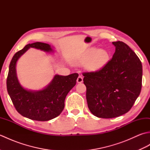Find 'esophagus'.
I'll use <instances>...</instances> for the list:
<instances>
[{"label":"esophagus","mask_w":150,"mask_h":150,"mask_svg":"<svg viewBox=\"0 0 150 150\" xmlns=\"http://www.w3.org/2000/svg\"><path fill=\"white\" fill-rule=\"evenodd\" d=\"M77 83H82V82H83V78H82L81 76H79L77 79Z\"/></svg>","instance_id":"34e87169"}]
</instances>
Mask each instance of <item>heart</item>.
Wrapping results in <instances>:
<instances>
[{
    "label": "heart",
    "instance_id": "heart-1",
    "mask_svg": "<svg viewBox=\"0 0 150 150\" xmlns=\"http://www.w3.org/2000/svg\"><path fill=\"white\" fill-rule=\"evenodd\" d=\"M109 53L106 50H98L96 47H91L88 51L86 55L79 60V63H88V69L95 71L97 70L106 64L109 60Z\"/></svg>",
    "mask_w": 150,
    "mask_h": 150
}]
</instances>
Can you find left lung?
Wrapping results in <instances>:
<instances>
[{"label": "left lung", "mask_w": 150, "mask_h": 150, "mask_svg": "<svg viewBox=\"0 0 150 150\" xmlns=\"http://www.w3.org/2000/svg\"><path fill=\"white\" fill-rule=\"evenodd\" d=\"M115 52L100 69L84 72L89 110L104 119L117 117L130 110L142 88V63L122 41L112 42Z\"/></svg>", "instance_id": "1"}]
</instances>
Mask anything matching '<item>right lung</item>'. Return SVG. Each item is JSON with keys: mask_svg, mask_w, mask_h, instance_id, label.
<instances>
[{"mask_svg": "<svg viewBox=\"0 0 150 150\" xmlns=\"http://www.w3.org/2000/svg\"><path fill=\"white\" fill-rule=\"evenodd\" d=\"M30 47L46 52L53 50L48 44H29L16 53L11 60L6 81L7 90L16 110L28 119L47 121L59 116L64 108V100L69 91L75 86L79 76L73 73L68 76L56 75L49 85L39 91H30L21 86L16 73V64Z\"/></svg>", "mask_w": 150, "mask_h": 150, "instance_id": "add662e5", "label": "right lung"}]
</instances>
